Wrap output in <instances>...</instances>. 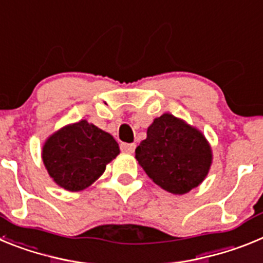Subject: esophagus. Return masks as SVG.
<instances>
[{"mask_svg":"<svg viewBox=\"0 0 263 263\" xmlns=\"http://www.w3.org/2000/svg\"><path fill=\"white\" fill-rule=\"evenodd\" d=\"M120 147H121V150H122V152H125V153H133L134 150H136V143L122 142L120 145Z\"/></svg>","mask_w":263,"mask_h":263,"instance_id":"obj_1","label":"esophagus"}]
</instances>
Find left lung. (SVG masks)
<instances>
[{"label":"left lung","mask_w":263,"mask_h":263,"mask_svg":"<svg viewBox=\"0 0 263 263\" xmlns=\"http://www.w3.org/2000/svg\"><path fill=\"white\" fill-rule=\"evenodd\" d=\"M136 158L155 184L175 195L200 184L212 162L203 134L168 113L148 126L147 138L136 148Z\"/></svg>","instance_id":"left-lung-1"}]
</instances>
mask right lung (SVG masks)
I'll list each match as a JSON object with an SVG mask.
<instances>
[{
  "mask_svg": "<svg viewBox=\"0 0 263 263\" xmlns=\"http://www.w3.org/2000/svg\"><path fill=\"white\" fill-rule=\"evenodd\" d=\"M118 153V143L110 134L84 120L52 134L43 146L42 158L60 187L80 191L105 171Z\"/></svg>",
  "mask_w": 263,
  "mask_h": 263,
  "instance_id": "1",
  "label": "right lung"
}]
</instances>
